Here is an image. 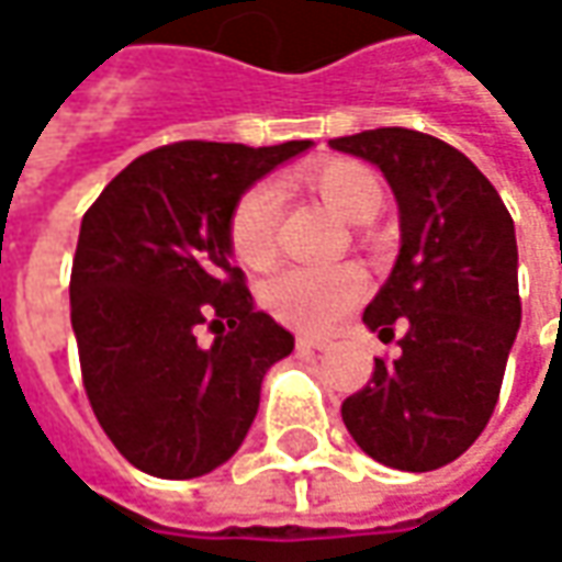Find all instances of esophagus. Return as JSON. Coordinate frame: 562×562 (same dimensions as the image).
<instances>
[{
	"instance_id": "1",
	"label": "esophagus",
	"mask_w": 562,
	"mask_h": 562,
	"mask_svg": "<svg viewBox=\"0 0 562 562\" xmlns=\"http://www.w3.org/2000/svg\"><path fill=\"white\" fill-rule=\"evenodd\" d=\"M295 346L302 349V352H324V349H329V339H321V336H299L295 339Z\"/></svg>"
}]
</instances>
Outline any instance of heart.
<instances>
[{"mask_svg": "<svg viewBox=\"0 0 562 562\" xmlns=\"http://www.w3.org/2000/svg\"><path fill=\"white\" fill-rule=\"evenodd\" d=\"M305 184L349 223H368L383 207L378 172L355 159H329L314 166ZM282 194L273 182L251 184L229 213V248L251 267L267 270L280 255ZM368 292V273L358 263L333 267H289L263 285V302L282 324L299 329L336 327Z\"/></svg>", "mask_w": 562, "mask_h": 562, "instance_id": "obj_1", "label": "heart"}]
</instances>
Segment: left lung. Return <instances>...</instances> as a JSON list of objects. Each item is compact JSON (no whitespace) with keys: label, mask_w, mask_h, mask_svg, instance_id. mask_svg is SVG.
I'll use <instances>...</instances> for the list:
<instances>
[{"label":"left lung","mask_w":562,"mask_h":562,"mask_svg":"<svg viewBox=\"0 0 562 562\" xmlns=\"http://www.w3.org/2000/svg\"><path fill=\"white\" fill-rule=\"evenodd\" d=\"M329 147L378 166L403 229L396 267L364 307L383 342L403 324V355L374 358L342 422L371 459L434 472L475 443L501 400L522 321L513 216L475 162L440 137L374 128Z\"/></svg>","instance_id":"obj_1"}]
</instances>
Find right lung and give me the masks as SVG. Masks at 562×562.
Returning a JSON list of instances; mask_svg holds the SVG:
<instances>
[{"instance_id": "add662e5", "label": "right lung", "mask_w": 562, "mask_h": 562, "mask_svg": "<svg viewBox=\"0 0 562 562\" xmlns=\"http://www.w3.org/2000/svg\"><path fill=\"white\" fill-rule=\"evenodd\" d=\"M307 147L166 144L85 213L68 282L81 378L112 447L140 472L182 481L223 465L255 422L267 368L292 352V333L257 311L229 263L226 226L260 176Z\"/></svg>"}]
</instances>
